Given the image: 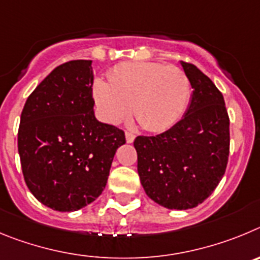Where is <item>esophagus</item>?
I'll return each instance as SVG.
<instances>
[{
	"label": "esophagus",
	"instance_id": "esophagus-1",
	"mask_svg": "<svg viewBox=\"0 0 260 260\" xmlns=\"http://www.w3.org/2000/svg\"><path fill=\"white\" fill-rule=\"evenodd\" d=\"M135 137H136V136L133 135V133L125 132V140H127L128 144H132V142L135 141Z\"/></svg>",
	"mask_w": 260,
	"mask_h": 260
}]
</instances>
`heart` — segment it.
<instances>
[{"mask_svg":"<svg viewBox=\"0 0 260 260\" xmlns=\"http://www.w3.org/2000/svg\"><path fill=\"white\" fill-rule=\"evenodd\" d=\"M100 115L119 124L135 113L142 128L163 132L174 127L188 109L190 81L181 69L155 62H125L114 67L109 81L93 83Z\"/></svg>","mask_w":260,"mask_h":260,"instance_id":"heart-1","label":"heart"}]
</instances>
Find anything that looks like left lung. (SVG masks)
Returning a JSON list of instances; mask_svg holds the SVG:
<instances>
[{
    "mask_svg": "<svg viewBox=\"0 0 260 260\" xmlns=\"http://www.w3.org/2000/svg\"><path fill=\"white\" fill-rule=\"evenodd\" d=\"M193 88L181 120L158 136L136 137L145 193L170 210L193 209L220 182L229 155V118L223 94L200 69L180 62Z\"/></svg>",
    "mask_w": 260,
    "mask_h": 260,
    "instance_id": "left-lung-1",
    "label": "left lung"
}]
</instances>
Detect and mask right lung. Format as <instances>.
Returning a JSON list of instances; mask_svg holds the SVG:
<instances>
[{"mask_svg":"<svg viewBox=\"0 0 260 260\" xmlns=\"http://www.w3.org/2000/svg\"><path fill=\"white\" fill-rule=\"evenodd\" d=\"M92 60L55 67L27 98L18 151L25 184L55 211L83 209L106 186L124 132L98 121L92 97Z\"/></svg>","mask_w":260,"mask_h":260,"instance_id":"obj_1","label":"right lung"}]
</instances>
